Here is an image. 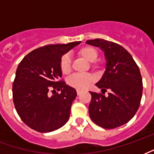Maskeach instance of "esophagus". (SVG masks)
I'll return each mask as SVG.
<instances>
[{"instance_id": "1", "label": "esophagus", "mask_w": 154, "mask_h": 154, "mask_svg": "<svg viewBox=\"0 0 154 154\" xmlns=\"http://www.w3.org/2000/svg\"><path fill=\"white\" fill-rule=\"evenodd\" d=\"M81 93H82V91H79V90H77V95H80Z\"/></svg>"}]
</instances>
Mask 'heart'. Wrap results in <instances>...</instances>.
<instances>
[{
  "label": "heart",
  "mask_w": 154,
  "mask_h": 154,
  "mask_svg": "<svg viewBox=\"0 0 154 154\" xmlns=\"http://www.w3.org/2000/svg\"><path fill=\"white\" fill-rule=\"evenodd\" d=\"M79 56L91 62V68L99 70L102 67L101 63L97 61L99 52L97 49L91 45H85L81 47L77 51ZM60 68L63 74H68L72 70V60L68 54H63L60 60ZM95 78L90 73L86 74H73L68 77V84L72 87L77 90H85L94 83Z\"/></svg>",
  "instance_id": "1"
}]
</instances>
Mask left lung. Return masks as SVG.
Instances as JSON below:
<instances>
[{
	"instance_id": "1",
	"label": "left lung",
	"mask_w": 154,
	"mask_h": 154,
	"mask_svg": "<svg viewBox=\"0 0 154 154\" xmlns=\"http://www.w3.org/2000/svg\"><path fill=\"white\" fill-rule=\"evenodd\" d=\"M86 43L100 47L104 52L106 70L96 86L102 89L103 94L110 91L107 96L90 92V117L105 129L122 126L135 116L140 104L143 82L139 67L129 52L115 42L94 39Z\"/></svg>"
}]
</instances>
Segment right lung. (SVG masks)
<instances>
[{"label": "right lung", "mask_w": 154, "mask_h": 154, "mask_svg": "<svg viewBox=\"0 0 154 154\" xmlns=\"http://www.w3.org/2000/svg\"><path fill=\"white\" fill-rule=\"evenodd\" d=\"M80 42L42 46L19 63L12 86L14 104L21 120L32 129L53 131L68 121L77 91L60 79V60ZM54 89L61 93L50 97L48 91Z\"/></svg>", "instance_id": "add662e5"}]
</instances>
